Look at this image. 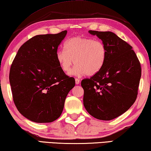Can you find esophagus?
Masks as SVG:
<instances>
[{"mask_svg":"<svg viewBox=\"0 0 151 151\" xmlns=\"http://www.w3.org/2000/svg\"><path fill=\"white\" fill-rule=\"evenodd\" d=\"M75 83L76 85H78L80 83V79L78 78H75Z\"/></svg>","mask_w":151,"mask_h":151,"instance_id":"34e87169","label":"esophagus"}]
</instances>
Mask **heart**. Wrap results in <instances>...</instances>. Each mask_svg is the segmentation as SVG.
<instances>
[{"label": "heart", "mask_w": 151, "mask_h": 151, "mask_svg": "<svg viewBox=\"0 0 151 151\" xmlns=\"http://www.w3.org/2000/svg\"><path fill=\"white\" fill-rule=\"evenodd\" d=\"M64 49L56 53V60L65 73H69L76 64L71 75L93 76L104 66L106 58V48L103 42L91 38L76 37L67 40Z\"/></svg>", "instance_id": "obj_1"}]
</instances>
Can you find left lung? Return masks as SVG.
<instances>
[{"instance_id":"left-lung-1","label":"left lung","mask_w":151,"mask_h":151,"mask_svg":"<svg viewBox=\"0 0 151 151\" xmlns=\"http://www.w3.org/2000/svg\"><path fill=\"white\" fill-rule=\"evenodd\" d=\"M102 40L106 48L102 68L83 79V105L92 116L109 121L133 105L138 95L141 66L132 47L112 32L89 30Z\"/></svg>"}]
</instances>
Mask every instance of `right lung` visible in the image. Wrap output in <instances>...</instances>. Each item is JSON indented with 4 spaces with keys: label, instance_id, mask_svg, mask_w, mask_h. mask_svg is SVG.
<instances>
[{
    "label": "right lung",
    "instance_id": "obj_1",
    "mask_svg": "<svg viewBox=\"0 0 151 151\" xmlns=\"http://www.w3.org/2000/svg\"><path fill=\"white\" fill-rule=\"evenodd\" d=\"M67 31L31 38L19 49L9 73L13 101L24 117L51 123L61 115L75 80L66 76L56 60Z\"/></svg>",
    "mask_w": 151,
    "mask_h": 151
}]
</instances>
